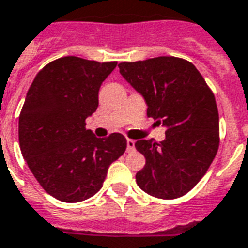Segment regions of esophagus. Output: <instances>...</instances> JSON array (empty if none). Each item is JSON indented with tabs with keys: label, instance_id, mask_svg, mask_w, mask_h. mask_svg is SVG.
<instances>
[{
	"label": "esophagus",
	"instance_id": "obj_1",
	"mask_svg": "<svg viewBox=\"0 0 248 248\" xmlns=\"http://www.w3.org/2000/svg\"><path fill=\"white\" fill-rule=\"evenodd\" d=\"M134 148H135V140H133V139H127V152L134 151Z\"/></svg>",
	"mask_w": 248,
	"mask_h": 248
}]
</instances>
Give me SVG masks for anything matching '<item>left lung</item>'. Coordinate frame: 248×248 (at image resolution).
Returning a JSON list of instances; mask_svg holds the SVG:
<instances>
[{
	"label": "left lung",
	"instance_id": "obj_1",
	"mask_svg": "<svg viewBox=\"0 0 248 248\" xmlns=\"http://www.w3.org/2000/svg\"><path fill=\"white\" fill-rule=\"evenodd\" d=\"M118 67L144 97L148 117L167 129L163 142H135L146 157L137 184L156 199H179L202 179L218 151L219 117L212 89L199 69L181 58L157 56Z\"/></svg>",
	"mask_w": 248,
	"mask_h": 248
}]
</instances>
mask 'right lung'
I'll use <instances>...</instances> for the list:
<instances>
[{
	"instance_id": "right-lung-1",
	"label": "right lung",
	"mask_w": 248,
	"mask_h": 248,
	"mask_svg": "<svg viewBox=\"0 0 248 248\" xmlns=\"http://www.w3.org/2000/svg\"><path fill=\"white\" fill-rule=\"evenodd\" d=\"M117 62L64 56L40 69L27 92L18 124L19 147L40 186L64 202H80L102 188L109 166L127 140L97 138L85 119L97 110L102 81Z\"/></svg>"
}]
</instances>
